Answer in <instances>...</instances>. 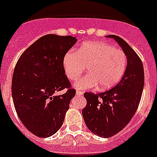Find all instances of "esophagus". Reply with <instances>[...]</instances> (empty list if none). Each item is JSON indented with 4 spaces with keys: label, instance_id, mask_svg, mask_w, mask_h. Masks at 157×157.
Segmentation results:
<instances>
[{
    "label": "esophagus",
    "instance_id": "obj_1",
    "mask_svg": "<svg viewBox=\"0 0 157 157\" xmlns=\"http://www.w3.org/2000/svg\"><path fill=\"white\" fill-rule=\"evenodd\" d=\"M76 95H78V96H81V95L83 94V92H81V91L80 90H77L76 91Z\"/></svg>",
    "mask_w": 157,
    "mask_h": 157
}]
</instances>
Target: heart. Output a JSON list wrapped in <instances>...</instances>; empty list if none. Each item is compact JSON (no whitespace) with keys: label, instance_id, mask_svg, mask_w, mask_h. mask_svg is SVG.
<instances>
[{"label":"heart","instance_id":"1","mask_svg":"<svg viewBox=\"0 0 157 157\" xmlns=\"http://www.w3.org/2000/svg\"><path fill=\"white\" fill-rule=\"evenodd\" d=\"M63 65L72 81L77 80L88 68L89 73L75 84L77 89H89L98 85V89L106 90L115 86L124 76L127 56L124 51L111 44L91 41L83 44L76 52H67Z\"/></svg>","mask_w":157,"mask_h":157}]
</instances>
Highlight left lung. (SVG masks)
Segmentation results:
<instances>
[{
  "label": "left lung",
  "mask_w": 157,
  "mask_h": 157,
  "mask_svg": "<svg viewBox=\"0 0 157 157\" xmlns=\"http://www.w3.org/2000/svg\"><path fill=\"white\" fill-rule=\"evenodd\" d=\"M113 38L127 56V68L123 77L113 89L103 93H85L87 105L82 115L87 127L93 134L104 138L115 136L129 123L139 106L144 84L142 61L125 40Z\"/></svg>",
  "instance_id": "1"
}]
</instances>
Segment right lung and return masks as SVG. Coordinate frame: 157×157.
<instances>
[{
	"label": "right lung",
	"instance_id": "right-lung-1",
	"mask_svg": "<svg viewBox=\"0 0 157 157\" xmlns=\"http://www.w3.org/2000/svg\"><path fill=\"white\" fill-rule=\"evenodd\" d=\"M76 40L72 36H43L16 64L12 80L14 107L24 126L39 137L51 136L60 129L76 94L63 59ZM64 89H67L64 94L56 96Z\"/></svg>",
	"mask_w": 157,
	"mask_h": 157
}]
</instances>
